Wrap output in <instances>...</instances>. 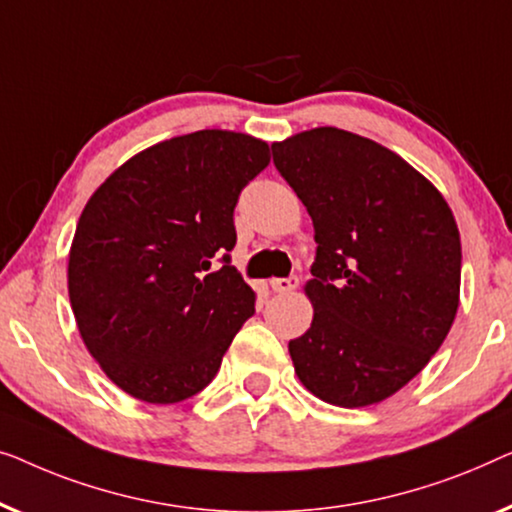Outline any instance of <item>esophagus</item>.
I'll return each instance as SVG.
<instances>
[{"instance_id":"esophagus-1","label":"esophagus","mask_w":512,"mask_h":512,"mask_svg":"<svg viewBox=\"0 0 512 512\" xmlns=\"http://www.w3.org/2000/svg\"><path fill=\"white\" fill-rule=\"evenodd\" d=\"M297 285H299V278H297V276H290V278H271L273 292H278V294H285V292L297 290Z\"/></svg>"}]
</instances>
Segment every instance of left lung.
Returning a JSON list of instances; mask_svg holds the SVG:
<instances>
[{
    "label": "left lung",
    "mask_w": 512,
    "mask_h": 512,
    "mask_svg": "<svg viewBox=\"0 0 512 512\" xmlns=\"http://www.w3.org/2000/svg\"><path fill=\"white\" fill-rule=\"evenodd\" d=\"M315 227L313 322L290 341L301 385L341 408L385 401L455 322L462 243L448 201L394 150L336 127L273 143Z\"/></svg>",
    "instance_id": "8db88e82"
}]
</instances>
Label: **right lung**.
<instances>
[{
    "mask_svg": "<svg viewBox=\"0 0 512 512\" xmlns=\"http://www.w3.org/2000/svg\"><path fill=\"white\" fill-rule=\"evenodd\" d=\"M271 162L229 129L160 141L120 164L78 218L67 287L85 348L129 397L167 406L215 378L255 292L229 264L234 206ZM223 266L210 271V259Z\"/></svg>",
    "mask_w": 512,
    "mask_h": 512,
    "instance_id": "obj_1",
    "label": "right lung"
}]
</instances>
